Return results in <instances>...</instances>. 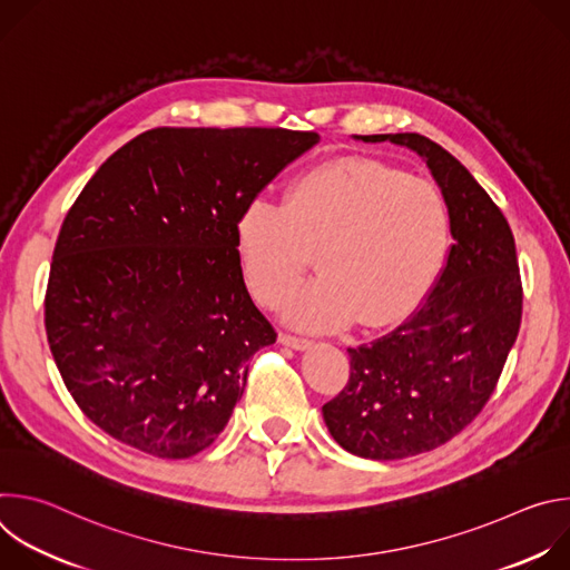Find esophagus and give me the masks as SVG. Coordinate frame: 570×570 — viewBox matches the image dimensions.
Returning a JSON list of instances; mask_svg holds the SVG:
<instances>
[{
	"instance_id": "1",
	"label": "esophagus",
	"mask_w": 570,
	"mask_h": 570,
	"mask_svg": "<svg viewBox=\"0 0 570 570\" xmlns=\"http://www.w3.org/2000/svg\"><path fill=\"white\" fill-rule=\"evenodd\" d=\"M279 343L295 350V352H304L311 347V341L306 338H297V336H291V334H279Z\"/></svg>"
}]
</instances>
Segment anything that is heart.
I'll return each instance as SVG.
<instances>
[{
	"label": "heart",
	"instance_id": "1",
	"mask_svg": "<svg viewBox=\"0 0 570 570\" xmlns=\"http://www.w3.org/2000/svg\"><path fill=\"white\" fill-rule=\"evenodd\" d=\"M449 209L440 189L376 159L343 157L299 174L282 207L255 200L234 227L253 295L279 306L304 277H320L286 304V320L334 332L358 317L379 327L415 306L449 253Z\"/></svg>",
	"mask_w": 570,
	"mask_h": 570
}]
</instances>
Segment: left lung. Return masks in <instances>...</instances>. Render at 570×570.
<instances>
[{
	"instance_id": "8db88e82",
	"label": "left lung",
	"mask_w": 570,
	"mask_h": 570,
	"mask_svg": "<svg viewBox=\"0 0 570 570\" xmlns=\"http://www.w3.org/2000/svg\"><path fill=\"white\" fill-rule=\"evenodd\" d=\"M422 157L440 187L453 246L420 306L390 334L350 352V383L322 405L332 438L367 460L433 451L492 396L521 324L512 229L460 161L417 132L354 135Z\"/></svg>"
}]
</instances>
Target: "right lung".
I'll return each mask as SVG.
<instances>
[{"instance_id":"obj_1","label":"right lung","mask_w":570,"mask_h":570,"mask_svg":"<svg viewBox=\"0 0 570 570\" xmlns=\"http://www.w3.org/2000/svg\"><path fill=\"white\" fill-rule=\"evenodd\" d=\"M320 141L284 128H153L112 153L60 227L45 327L78 409L110 438L191 458L277 341L236 255L240 212Z\"/></svg>"}]
</instances>
